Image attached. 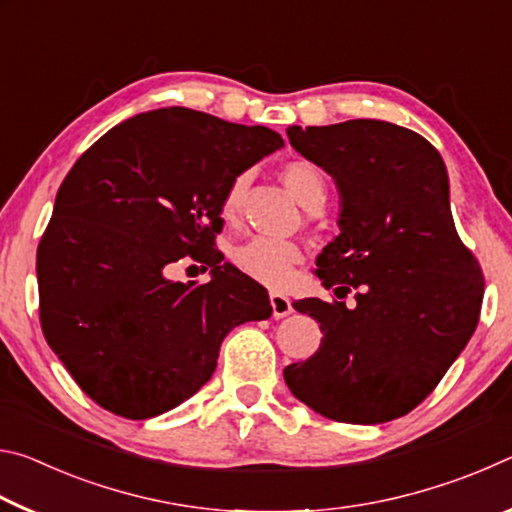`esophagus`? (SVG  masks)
Segmentation results:
<instances>
[{"instance_id":"1","label":"esophagus","mask_w":512,"mask_h":512,"mask_svg":"<svg viewBox=\"0 0 512 512\" xmlns=\"http://www.w3.org/2000/svg\"><path fill=\"white\" fill-rule=\"evenodd\" d=\"M271 307H273V316L275 318H284V316H289L291 311H293L291 300L284 296V293H277V291L271 293Z\"/></svg>"}]
</instances>
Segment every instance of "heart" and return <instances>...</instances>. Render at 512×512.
Masks as SVG:
<instances>
[{"instance_id":"b5f03b06","label":"heart","mask_w":512,"mask_h":512,"mask_svg":"<svg viewBox=\"0 0 512 512\" xmlns=\"http://www.w3.org/2000/svg\"><path fill=\"white\" fill-rule=\"evenodd\" d=\"M282 180L307 210H318V207H323L327 198V183L323 171H320L314 162H289L287 167L282 169ZM248 183L250 173L241 171L225 185V192L221 198V212L225 219H235L239 214ZM300 262V248L296 244H291V241L280 239L255 237L232 250V264H235L244 275L266 284V287H284V284L293 277V271H296V266Z\"/></svg>"}]
</instances>
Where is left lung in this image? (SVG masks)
Masks as SVG:
<instances>
[{
	"instance_id": "left-lung-1",
	"label": "left lung",
	"mask_w": 512,
	"mask_h": 512,
	"mask_svg": "<svg viewBox=\"0 0 512 512\" xmlns=\"http://www.w3.org/2000/svg\"><path fill=\"white\" fill-rule=\"evenodd\" d=\"M289 142L334 178L341 235L316 259L336 298L293 302L320 323L307 361L284 368L291 393L329 420L379 424L427 397L470 341L483 302L481 266L458 237L440 153L377 119L291 126Z\"/></svg>"
}]
</instances>
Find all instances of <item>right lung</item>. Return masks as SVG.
<instances>
[{"mask_svg": "<svg viewBox=\"0 0 512 512\" xmlns=\"http://www.w3.org/2000/svg\"><path fill=\"white\" fill-rule=\"evenodd\" d=\"M282 146L266 126L173 106L121 121L69 169L38 244L40 325L101 409H176L212 377L232 327L271 316L266 289L223 264L214 239L230 178ZM180 258L213 280L169 281Z\"/></svg>", "mask_w": 512, "mask_h": 512, "instance_id": "add662e5", "label": "right lung"}]
</instances>
